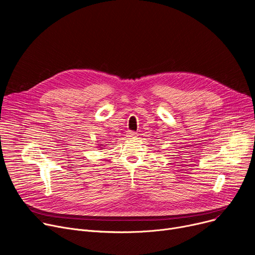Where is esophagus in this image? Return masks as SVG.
Segmentation results:
<instances>
[{"instance_id":"obj_1","label":"esophagus","mask_w":255,"mask_h":255,"mask_svg":"<svg viewBox=\"0 0 255 255\" xmlns=\"http://www.w3.org/2000/svg\"><path fill=\"white\" fill-rule=\"evenodd\" d=\"M127 135H128V137H129V138H135V137L137 136V132H136V131H132V130H128Z\"/></svg>"}]
</instances>
